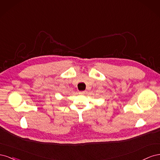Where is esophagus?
Returning <instances> with one entry per match:
<instances>
[{"label": "esophagus", "mask_w": 160, "mask_h": 160, "mask_svg": "<svg viewBox=\"0 0 160 160\" xmlns=\"http://www.w3.org/2000/svg\"><path fill=\"white\" fill-rule=\"evenodd\" d=\"M85 93H86V91H79V94H80V95H85Z\"/></svg>", "instance_id": "obj_1"}]
</instances>
